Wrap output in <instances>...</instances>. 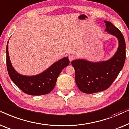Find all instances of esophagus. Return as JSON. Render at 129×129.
<instances>
[{"mask_svg": "<svg viewBox=\"0 0 129 129\" xmlns=\"http://www.w3.org/2000/svg\"><path fill=\"white\" fill-rule=\"evenodd\" d=\"M75 58V56L74 55H70L68 56V59H69L70 62H71L73 60H74Z\"/></svg>", "mask_w": 129, "mask_h": 129, "instance_id": "obj_1", "label": "esophagus"}]
</instances>
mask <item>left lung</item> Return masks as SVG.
Returning a JSON list of instances; mask_svg holds the SVG:
<instances>
[{
	"mask_svg": "<svg viewBox=\"0 0 129 129\" xmlns=\"http://www.w3.org/2000/svg\"><path fill=\"white\" fill-rule=\"evenodd\" d=\"M105 31L117 38L118 47L114 55L107 61L91 62L84 59L73 60L75 80L81 91L92 94L107 90L122 70L126 59V42L121 32L110 22L104 20Z\"/></svg>",
	"mask_w": 129,
	"mask_h": 129,
	"instance_id": "left-lung-1",
	"label": "left lung"
}]
</instances>
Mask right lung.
Instances as JSON below:
<instances>
[{"label":"right lung","mask_w":129,"mask_h":129,"mask_svg":"<svg viewBox=\"0 0 129 129\" xmlns=\"http://www.w3.org/2000/svg\"><path fill=\"white\" fill-rule=\"evenodd\" d=\"M6 45L7 70L12 81L25 93L30 95L48 94L55 86L56 80L62 70L68 66V57H64L53 63L42 73L35 75H25L18 73L12 65Z\"/></svg>","instance_id":"right-lung-1"}]
</instances>
